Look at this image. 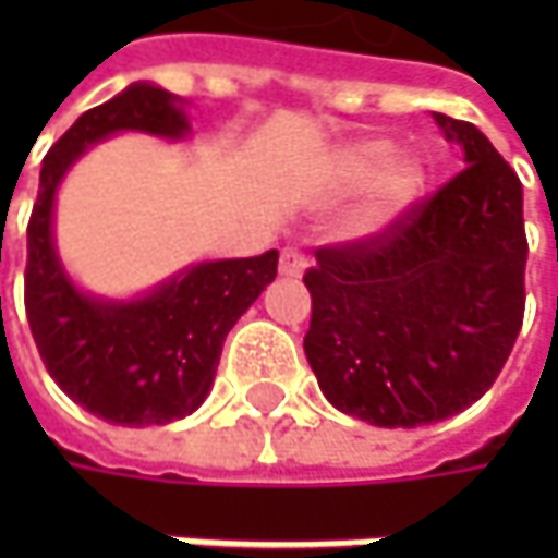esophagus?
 <instances>
[{
	"label": "esophagus",
	"instance_id": "1",
	"mask_svg": "<svg viewBox=\"0 0 558 558\" xmlns=\"http://www.w3.org/2000/svg\"><path fill=\"white\" fill-rule=\"evenodd\" d=\"M307 267V254L301 251V247H282V257H279V272L282 276H289V279H298L301 272Z\"/></svg>",
	"mask_w": 558,
	"mask_h": 558
}]
</instances>
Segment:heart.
Here are the masks:
<instances>
[{
	"label": "heart",
	"instance_id": "heart-1",
	"mask_svg": "<svg viewBox=\"0 0 558 558\" xmlns=\"http://www.w3.org/2000/svg\"><path fill=\"white\" fill-rule=\"evenodd\" d=\"M395 160V148L388 142H360L341 158V180L348 185H373L366 204L356 210L354 229L360 235H378L422 198L428 173L416 158Z\"/></svg>",
	"mask_w": 558,
	"mask_h": 558
}]
</instances>
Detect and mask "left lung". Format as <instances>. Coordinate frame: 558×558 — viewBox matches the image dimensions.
<instances>
[{
	"label": "left lung",
	"mask_w": 558,
	"mask_h": 558,
	"mask_svg": "<svg viewBox=\"0 0 558 558\" xmlns=\"http://www.w3.org/2000/svg\"><path fill=\"white\" fill-rule=\"evenodd\" d=\"M435 120L469 167L391 229L323 245L304 272L316 381L341 413L381 428L472 407L525 319L522 183L475 123Z\"/></svg>",
	"instance_id": "1"
}]
</instances>
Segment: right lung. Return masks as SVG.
<instances>
[{"instance_id": "right-lung-1", "label": "right lung", "mask_w": 558, "mask_h": 558, "mask_svg": "<svg viewBox=\"0 0 558 558\" xmlns=\"http://www.w3.org/2000/svg\"><path fill=\"white\" fill-rule=\"evenodd\" d=\"M118 130L183 136L189 120L170 93L136 83L54 142L27 223L24 307L36 351L74 403L114 425H167L202 407L226 335L276 279L279 251L198 264L130 304L80 294L54 257V189L86 145Z\"/></svg>"}]
</instances>
